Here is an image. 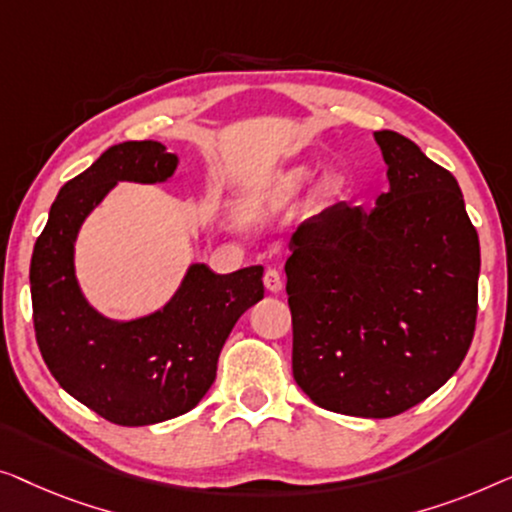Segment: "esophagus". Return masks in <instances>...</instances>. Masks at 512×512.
<instances>
[{"instance_id": "34e87169", "label": "esophagus", "mask_w": 512, "mask_h": 512, "mask_svg": "<svg viewBox=\"0 0 512 512\" xmlns=\"http://www.w3.org/2000/svg\"><path fill=\"white\" fill-rule=\"evenodd\" d=\"M264 287L269 292H273V294L283 290V276H280V271L266 269V273H264Z\"/></svg>"}]
</instances>
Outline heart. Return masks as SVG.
<instances>
[{
  "label": "heart",
  "instance_id": "b5f03b06",
  "mask_svg": "<svg viewBox=\"0 0 512 512\" xmlns=\"http://www.w3.org/2000/svg\"><path fill=\"white\" fill-rule=\"evenodd\" d=\"M315 176V169L311 164H292L283 171L266 178V181L257 187V190L248 197V211L253 213H266L278 211L297 201L306 187L311 185ZM350 194V176L343 169H327L322 171L318 183L313 187V206L320 211L334 208L343 204Z\"/></svg>",
  "mask_w": 512,
  "mask_h": 512
}]
</instances>
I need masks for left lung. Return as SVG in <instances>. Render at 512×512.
Returning a JSON list of instances; mask_svg holds the SVG:
<instances>
[{"instance_id":"1","label":"left lung","mask_w":512,"mask_h":512,"mask_svg":"<svg viewBox=\"0 0 512 512\" xmlns=\"http://www.w3.org/2000/svg\"><path fill=\"white\" fill-rule=\"evenodd\" d=\"M376 206L338 204L290 236L292 373L320 408L392 417L452 378L478 313L480 241L462 190L397 132Z\"/></svg>"}]
</instances>
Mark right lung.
Returning a JSON list of instances; mask_svg holds the SVG:
<instances>
[{
	"instance_id": "right-lung-1",
	"label": "right lung",
	"mask_w": 512,
	"mask_h": 512,
	"mask_svg": "<svg viewBox=\"0 0 512 512\" xmlns=\"http://www.w3.org/2000/svg\"><path fill=\"white\" fill-rule=\"evenodd\" d=\"M178 155L160 141H125L62 185L34 243L30 287L41 357L64 392L122 427H146L192 410L218 371L236 320L264 297L262 266L215 273L187 266L164 306L113 320L85 299L76 239L118 183H167Z\"/></svg>"
}]
</instances>
